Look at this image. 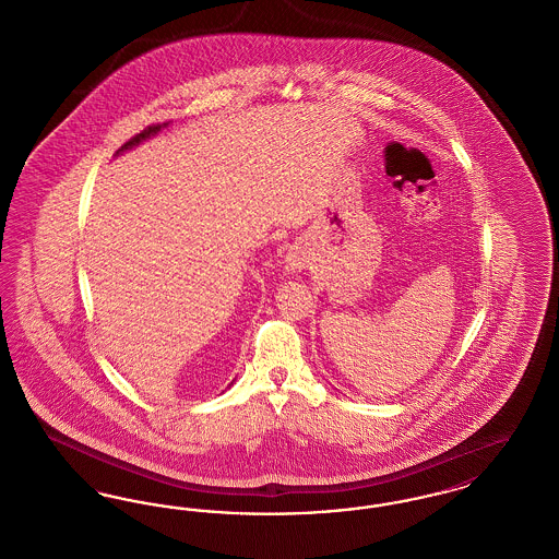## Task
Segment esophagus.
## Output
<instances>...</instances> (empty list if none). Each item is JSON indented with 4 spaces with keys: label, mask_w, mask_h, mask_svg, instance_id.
I'll return each instance as SVG.
<instances>
[{
    "label": "esophagus",
    "mask_w": 559,
    "mask_h": 559,
    "mask_svg": "<svg viewBox=\"0 0 559 559\" xmlns=\"http://www.w3.org/2000/svg\"><path fill=\"white\" fill-rule=\"evenodd\" d=\"M285 262H287V270L299 272V270H304L306 264H308V255H306V251L301 247H293L292 251L287 253Z\"/></svg>",
    "instance_id": "obj_1"
}]
</instances>
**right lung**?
<instances>
[{"instance_id":"add662e5","label":"right lung","mask_w":559,"mask_h":559,"mask_svg":"<svg viewBox=\"0 0 559 559\" xmlns=\"http://www.w3.org/2000/svg\"><path fill=\"white\" fill-rule=\"evenodd\" d=\"M160 126L159 123H155V126H148V128H144L142 132L135 133L133 138H130L119 151H128V148H132V146H135V144H140L142 140H146V138H151V135H155V133L159 132Z\"/></svg>"}]
</instances>
